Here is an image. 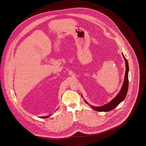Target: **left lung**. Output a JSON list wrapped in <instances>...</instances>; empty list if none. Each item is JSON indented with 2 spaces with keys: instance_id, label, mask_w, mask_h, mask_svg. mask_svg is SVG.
Returning a JSON list of instances; mask_svg holds the SVG:
<instances>
[{
  "instance_id": "8db88e82",
  "label": "left lung",
  "mask_w": 146,
  "mask_h": 146,
  "mask_svg": "<svg viewBox=\"0 0 146 146\" xmlns=\"http://www.w3.org/2000/svg\"><path fill=\"white\" fill-rule=\"evenodd\" d=\"M123 56L124 57V59L125 60L126 71H125L124 83L122 85L121 90L119 92V94H118V95L116 96V97L114 98L111 101H110L107 104H106L104 106H102L101 107H94L91 106V107L94 110L98 111H110L114 109L116 107H117L119 104L121 103L122 101H123L125 99L126 95L127 92V90H128V88H129V79H128L129 65H128L127 61L123 54ZM85 102L86 104H88L86 101H85Z\"/></svg>"
}]
</instances>
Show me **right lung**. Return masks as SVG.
Listing matches in <instances>:
<instances>
[{"label": "right lung", "instance_id": "obj_1", "mask_svg": "<svg viewBox=\"0 0 146 146\" xmlns=\"http://www.w3.org/2000/svg\"><path fill=\"white\" fill-rule=\"evenodd\" d=\"M50 115H48V116H45V117H41L40 118H48V117H49Z\"/></svg>", "mask_w": 146, "mask_h": 146}]
</instances>
